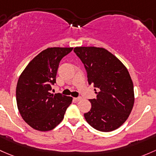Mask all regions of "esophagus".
Segmentation results:
<instances>
[{"instance_id":"34e87169","label":"esophagus","mask_w":156,"mask_h":156,"mask_svg":"<svg viewBox=\"0 0 156 156\" xmlns=\"http://www.w3.org/2000/svg\"><path fill=\"white\" fill-rule=\"evenodd\" d=\"M74 99L75 100V101H81V99H82V98L81 97V96H79V97H77V98H74Z\"/></svg>"}]
</instances>
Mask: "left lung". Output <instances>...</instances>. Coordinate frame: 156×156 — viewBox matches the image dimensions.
<instances>
[{"label":"left lung","mask_w":156,"mask_h":156,"mask_svg":"<svg viewBox=\"0 0 156 156\" xmlns=\"http://www.w3.org/2000/svg\"><path fill=\"white\" fill-rule=\"evenodd\" d=\"M74 52L83 63L89 84L99 90L96 92V99H89L92 107L84 118L100 132L115 130L126 122L134 105V86L129 71L103 48L76 47Z\"/></svg>","instance_id":"8db88e82"}]
</instances>
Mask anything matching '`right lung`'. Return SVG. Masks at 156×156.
Returning <instances> with one entry per match:
<instances>
[{
  "instance_id": "right-lung-1",
  "label": "right lung",
  "mask_w": 156,
  "mask_h": 156,
  "mask_svg": "<svg viewBox=\"0 0 156 156\" xmlns=\"http://www.w3.org/2000/svg\"><path fill=\"white\" fill-rule=\"evenodd\" d=\"M73 48H48L37 55L21 74L16 87L18 109L24 121L42 132L52 130L63 120L73 98L52 94L59 63Z\"/></svg>"
}]
</instances>
